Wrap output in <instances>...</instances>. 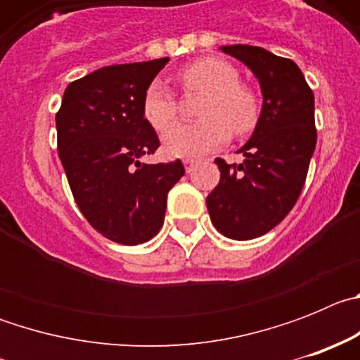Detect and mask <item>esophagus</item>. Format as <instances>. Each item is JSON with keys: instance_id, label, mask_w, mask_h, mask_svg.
<instances>
[{"instance_id": "obj_1", "label": "esophagus", "mask_w": 360, "mask_h": 360, "mask_svg": "<svg viewBox=\"0 0 360 360\" xmlns=\"http://www.w3.org/2000/svg\"><path fill=\"white\" fill-rule=\"evenodd\" d=\"M195 165H196V160H186V162H184V167H186L187 173H191V171L195 169Z\"/></svg>"}]
</instances>
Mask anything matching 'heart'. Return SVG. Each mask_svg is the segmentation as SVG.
<instances>
[{
  "instance_id": "b5f03b06",
  "label": "heart",
  "mask_w": 360,
  "mask_h": 360,
  "mask_svg": "<svg viewBox=\"0 0 360 360\" xmlns=\"http://www.w3.org/2000/svg\"><path fill=\"white\" fill-rule=\"evenodd\" d=\"M178 84L187 94L203 95L198 108L200 122L176 124L162 136L164 151L174 158H200L216 151L229 136H243L259 120L256 91L240 82V72L231 63L205 57L178 70ZM178 104L162 82L148 86L142 98V117L157 131H164L176 119Z\"/></svg>"
}]
</instances>
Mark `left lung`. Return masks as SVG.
Listing matches in <instances>:
<instances>
[{
	"label": "left lung",
	"instance_id": "left-lung-1",
	"mask_svg": "<svg viewBox=\"0 0 360 360\" xmlns=\"http://www.w3.org/2000/svg\"><path fill=\"white\" fill-rule=\"evenodd\" d=\"M259 81L263 106L249 142L238 153L243 164L216 158L219 184L207 196L211 221L224 236L252 240L281 221L297 202L317 142L314 94L290 59L259 46L231 44Z\"/></svg>",
	"mask_w": 360,
	"mask_h": 360
}]
</instances>
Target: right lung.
Returning <instances> with one entry per match:
<instances>
[{"label": "right lung", "instance_id": "obj_1", "mask_svg": "<svg viewBox=\"0 0 360 360\" xmlns=\"http://www.w3.org/2000/svg\"><path fill=\"white\" fill-rule=\"evenodd\" d=\"M169 61L104 66L70 82L56 115L57 149L72 195L104 238L139 245L157 236L167 193L186 174L180 160L142 164L160 146L142 98Z\"/></svg>", "mask_w": 360, "mask_h": 360}]
</instances>
